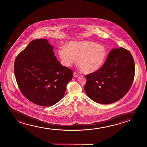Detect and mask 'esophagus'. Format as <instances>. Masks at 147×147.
I'll return each mask as SVG.
<instances>
[{
  "mask_svg": "<svg viewBox=\"0 0 147 147\" xmlns=\"http://www.w3.org/2000/svg\"><path fill=\"white\" fill-rule=\"evenodd\" d=\"M73 76L74 77H78L79 76V75L76 72H74V74H73Z\"/></svg>",
  "mask_w": 147,
  "mask_h": 147,
  "instance_id": "obj_1",
  "label": "esophagus"
}]
</instances>
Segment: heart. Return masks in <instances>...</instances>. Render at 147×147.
<instances>
[{"label": "heart", "mask_w": 147, "mask_h": 147, "mask_svg": "<svg viewBox=\"0 0 147 147\" xmlns=\"http://www.w3.org/2000/svg\"><path fill=\"white\" fill-rule=\"evenodd\" d=\"M59 55L65 66H71L78 58V64L84 72H96L105 64L108 55L107 49L91 41H71L67 48L59 51Z\"/></svg>", "instance_id": "obj_1"}]
</instances>
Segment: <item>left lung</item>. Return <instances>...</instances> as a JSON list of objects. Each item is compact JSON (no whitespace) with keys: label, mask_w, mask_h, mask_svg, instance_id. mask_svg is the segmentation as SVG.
Wrapping results in <instances>:
<instances>
[{"label":"left lung","mask_w":147,"mask_h":147,"mask_svg":"<svg viewBox=\"0 0 147 147\" xmlns=\"http://www.w3.org/2000/svg\"><path fill=\"white\" fill-rule=\"evenodd\" d=\"M135 73L131 53L122 47L113 49L99 70L86 75L85 91L96 102L105 105L117 102L129 91Z\"/></svg>","instance_id":"left-lung-1"}]
</instances>
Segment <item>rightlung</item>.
<instances>
[{
	"mask_svg": "<svg viewBox=\"0 0 147 147\" xmlns=\"http://www.w3.org/2000/svg\"><path fill=\"white\" fill-rule=\"evenodd\" d=\"M46 38L30 42L16 57L14 71L22 94L36 105L50 107L64 96L72 70L59 62Z\"/></svg>",
	"mask_w": 147,
	"mask_h": 147,
	"instance_id": "1",
	"label": "right lung"
}]
</instances>
